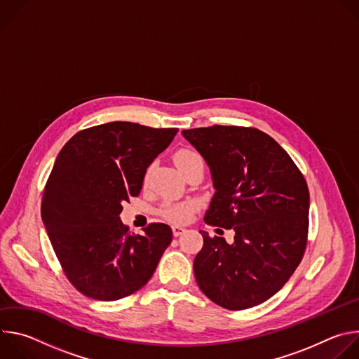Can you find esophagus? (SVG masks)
I'll return each instance as SVG.
<instances>
[{
  "label": "esophagus",
  "mask_w": 359,
  "mask_h": 359,
  "mask_svg": "<svg viewBox=\"0 0 359 359\" xmlns=\"http://www.w3.org/2000/svg\"><path fill=\"white\" fill-rule=\"evenodd\" d=\"M172 231H173V236H175V237H179V236H182V234H183L186 230H184L183 227H179V226H173V227H172Z\"/></svg>",
  "instance_id": "34e87169"
}]
</instances>
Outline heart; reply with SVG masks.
I'll return each mask as SVG.
<instances>
[{
  "instance_id": "heart-1",
  "label": "heart",
  "mask_w": 359,
  "mask_h": 359,
  "mask_svg": "<svg viewBox=\"0 0 359 359\" xmlns=\"http://www.w3.org/2000/svg\"><path fill=\"white\" fill-rule=\"evenodd\" d=\"M196 162H203L198 153H196L191 149H180L175 153V163L177 168L183 172L187 166L196 163ZM196 210V203L194 201H182V203H170L166 204L161 209V216L175 224H183L186 223L191 215Z\"/></svg>"
}]
</instances>
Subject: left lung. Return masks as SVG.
Wrapping results in <instances>:
<instances>
[{
    "label": "left lung",
    "mask_w": 359,
    "mask_h": 359,
    "mask_svg": "<svg viewBox=\"0 0 359 359\" xmlns=\"http://www.w3.org/2000/svg\"><path fill=\"white\" fill-rule=\"evenodd\" d=\"M182 133L212 172L216 193L204 222L236 231L233 244L200 231L197 285L223 309H251L273 297L302 260L309 186L288 153L259 129L213 125Z\"/></svg>",
    "instance_id": "left-lung-1"
}]
</instances>
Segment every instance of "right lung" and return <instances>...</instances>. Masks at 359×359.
I'll return each mask as SVG.
<instances>
[{"label": "right lung", "instance_id": "right-lung-1", "mask_svg": "<svg viewBox=\"0 0 359 359\" xmlns=\"http://www.w3.org/2000/svg\"><path fill=\"white\" fill-rule=\"evenodd\" d=\"M177 130L109 122L78 132L61 149L41 216L67 278L83 295L121 299L155 273L172 229L150 223L135 234L119 215L125 201L139 196L146 169Z\"/></svg>", "mask_w": 359, "mask_h": 359}]
</instances>
